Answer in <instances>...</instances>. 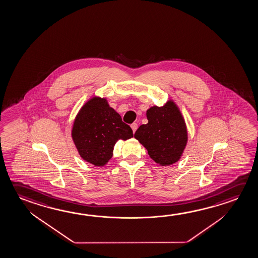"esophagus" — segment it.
<instances>
[{"mask_svg":"<svg viewBox=\"0 0 258 258\" xmlns=\"http://www.w3.org/2000/svg\"><path fill=\"white\" fill-rule=\"evenodd\" d=\"M131 128H132V131H133V133H135L136 131H137V128H138V124L137 123H132L131 124Z\"/></svg>","mask_w":258,"mask_h":258,"instance_id":"1","label":"esophagus"}]
</instances>
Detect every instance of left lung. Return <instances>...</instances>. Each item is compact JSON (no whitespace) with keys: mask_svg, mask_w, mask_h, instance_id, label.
Returning a JSON list of instances; mask_svg holds the SVG:
<instances>
[{"mask_svg":"<svg viewBox=\"0 0 258 258\" xmlns=\"http://www.w3.org/2000/svg\"><path fill=\"white\" fill-rule=\"evenodd\" d=\"M147 118L148 122L136 131V140L157 164H174L181 158L188 140L181 111L173 101H168L163 107L153 106L148 109Z\"/></svg>","mask_w":258,"mask_h":258,"instance_id":"8db88e82","label":"left lung"}]
</instances>
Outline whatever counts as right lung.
<instances>
[{
	"instance_id": "1",
	"label": "right lung",
	"mask_w": 258,
	"mask_h": 258,
	"mask_svg": "<svg viewBox=\"0 0 258 258\" xmlns=\"http://www.w3.org/2000/svg\"><path fill=\"white\" fill-rule=\"evenodd\" d=\"M132 137L131 127L123 122L105 98L90 99L81 108L73 125L72 139L79 155L95 166L108 163L118 140Z\"/></svg>"
}]
</instances>
